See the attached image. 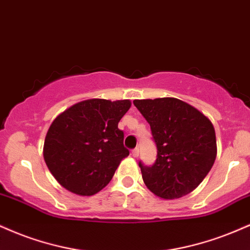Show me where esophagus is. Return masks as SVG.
<instances>
[{
	"label": "esophagus",
	"instance_id": "1",
	"mask_svg": "<svg viewBox=\"0 0 250 250\" xmlns=\"http://www.w3.org/2000/svg\"><path fill=\"white\" fill-rule=\"evenodd\" d=\"M131 155H133V157H134V158H137V157H138V155H140V150H138L137 148H136V149H134L133 151H131Z\"/></svg>",
	"mask_w": 250,
	"mask_h": 250
}]
</instances>
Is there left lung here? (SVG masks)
<instances>
[{"label":"left lung","mask_w":250,"mask_h":250,"mask_svg":"<svg viewBox=\"0 0 250 250\" xmlns=\"http://www.w3.org/2000/svg\"><path fill=\"white\" fill-rule=\"evenodd\" d=\"M134 104L149 122L157 146L155 164L146 167L140 163L144 184L163 200L191 193L212 169L216 157L211 120L176 98L134 100Z\"/></svg>","instance_id":"obj_1"}]
</instances>
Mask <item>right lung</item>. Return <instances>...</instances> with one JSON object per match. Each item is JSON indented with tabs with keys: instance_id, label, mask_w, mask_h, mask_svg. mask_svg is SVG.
I'll use <instances>...</instances> for the list:
<instances>
[{
	"instance_id": "obj_1",
	"label": "right lung",
	"mask_w": 250,
	"mask_h": 250,
	"mask_svg": "<svg viewBox=\"0 0 250 250\" xmlns=\"http://www.w3.org/2000/svg\"><path fill=\"white\" fill-rule=\"evenodd\" d=\"M130 106V100L88 99L53 120L45 136L43 156L62 188L88 197L108 185L129 155L117 125Z\"/></svg>"
}]
</instances>
